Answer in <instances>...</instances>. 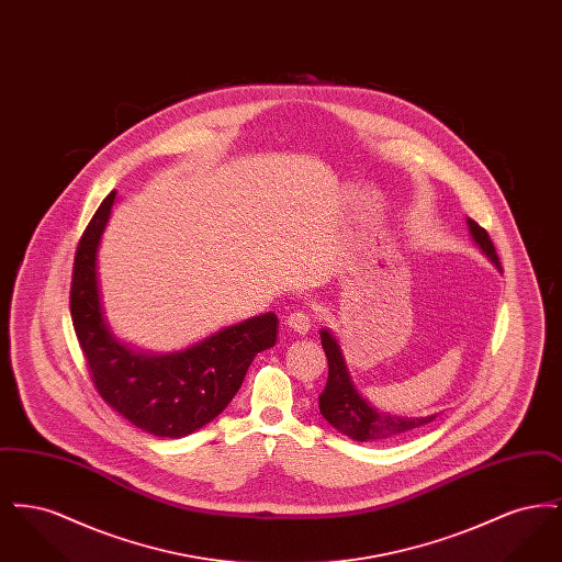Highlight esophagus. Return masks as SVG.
Returning <instances> with one entry per match:
<instances>
[{
  "instance_id": "34e87169",
  "label": "esophagus",
  "mask_w": 562,
  "mask_h": 562,
  "mask_svg": "<svg viewBox=\"0 0 562 562\" xmlns=\"http://www.w3.org/2000/svg\"><path fill=\"white\" fill-rule=\"evenodd\" d=\"M284 324H286L293 333H296V335H307V333H310V328H312V322L307 318V314H303V312H293V314H289Z\"/></svg>"
}]
</instances>
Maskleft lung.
<instances>
[{
    "mask_svg": "<svg viewBox=\"0 0 562 562\" xmlns=\"http://www.w3.org/2000/svg\"><path fill=\"white\" fill-rule=\"evenodd\" d=\"M468 229H470L472 240L476 241V246L481 248L482 255L502 271L499 257L495 252V246L488 238V234L472 218H468ZM321 339L322 349L328 358V379H326V387H324L318 402H321L322 417L333 428L339 429L341 434H346L348 438L358 440V442H385V440H396L415 429L424 428L438 417V415L398 417V415H390V413H379L356 390L337 337L328 328H322Z\"/></svg>",
    "mask_w": 562,
    "mask_h": 562,
    "instance_id": "left-lung-1",
    "label": "left lung"
}]
</instances>
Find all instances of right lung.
Wrapping results in <instances>:
<instances>
[{
    "label": "right lung",
    "mask_w": 562,
    "mask_h": 562,
    "mask_svg": "<svg viewBox=\"0 0 562 562\" xmlns=\"http://www.w3.org/2000/svg\"><path fill=\"white\" fill-rule=\"evenodd\" d=\"M113 204L115 191L90 218L76 250L69 301L74 328L101 398L147 434L183 438L211 424L238 394L255 356L276 346L278 318L268 312L172 353L122 344L105 321L97 273Z\"/></svg>",
    "instance_id": "obj_1"
}]
</instances>
